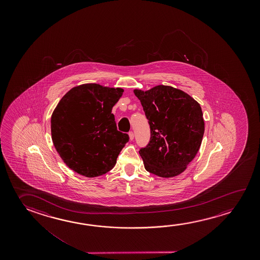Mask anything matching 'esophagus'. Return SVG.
I'll return each instance as SVG.
<instances>
[{"label":"esophagus","instance_id":"1","mask_svg":"<svg viewBox=\"0 0 260 260\" xmlns=\"http://www.w3.org/2000/svg\"><path fill=\"white\" fill-rule=\"evenodd\" d=\"M128 137H129V140H131V141H133V139H134V133L132 132H128Z\"/></svg>","mask_w":260,"mask_h":260}]
</instances>
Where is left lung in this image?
I'll return each instance as SVG.
<instances>
[{"mask_svg": "<svg viewBox=\"0 0 260 260\" xmlns=\"http://www.w3.org/2000/svg\"><path fill=\"white\" fill-rule=\"evenodd\" d=\"M150 127V141L140 149L146 171L161 178L181 174L196 157L205 131L200 103L181 89L157 85L134 89Z\"/></svg>", "mask_w": 260, "mask_h": 260, "instance_id": "1", "label": "left lung"}]
</instances>
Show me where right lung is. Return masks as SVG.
I'll return each instance as SVG.
<instances>
[{"mask_svg": "<svg viewBox=\"0 0 260 260\" xmlns=\"http://www.w3.org/2000/svg\"><path fill=\"white\" fill-rule=\"evenodd\" d=\"M123 89L86 83L70 89L51 114L52 142L67 166L87 178L115 166L128 134L117 129L112 108Z\"/></svg>", "mask_w": 260, "mask_h": 260, "instance_id": "obj_1", "label": "right lung"}]
</instances>
